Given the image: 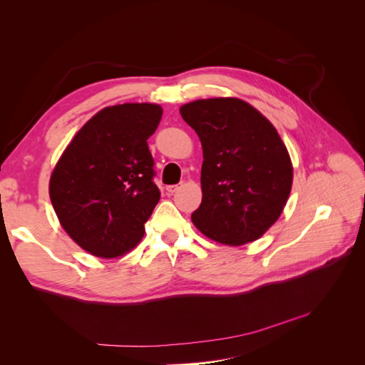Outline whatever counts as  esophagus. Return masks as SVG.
<instances>
[{"mask_svg": "<svg viewBox=\"0 0 365 365\" xmlns=\"http://www.w3.org/2000/svg\"><path fill=\"white\" fill-rule=\"evenodd\" d=\"M180 187H181V184H176V185H168V187H165V190H168V193H169V195H173L175 192H178V190H180Z\"/></svg>", "mask_w": 365, "mask_h": 365, "instance_id": "34e87169", "label": "esophagus"}]
</instances>
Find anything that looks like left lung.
<instances>
[{"mask_svg":"<svg viewBox=\"0 0 365 365\" xmlns=\"http://www.w3.org/2000/svg\"><path fill=\"white\" fill-rule=\"evenodd\" d=\"M202 146V202L192 215L204 236L228 247L260 239L277 222L294 168L277 129L237 97L201 98L180 108Z\"/></svg>","mask_w":365,"mask_h":365,"instance_id":"left-lung-1","label":"left lung"}]
</instances>
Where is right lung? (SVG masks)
Wrapping results in <instances>:
<instances>
[{
    "instance_id": "obj_1",
    "label": "right lung",
    "mask_w": 365,
    "mask_h": 365,
    "mask_svg": "<svg viewBox=\"0 0 365 365\" xmlns=\"http://www.w3.org/2000/svg\"><path fill=\"white\" fill-rule=\"evenodd\" d=\"M157 103L106 106L76 132L51 172L48 193L62 228L96 257L135 248L160 201L148 138Z\"/></svg>"
}]
</instances>
